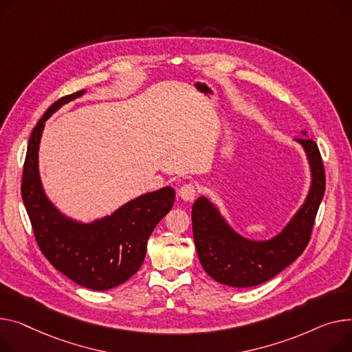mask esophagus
<instances>
[{
	"label": "esophagus",
	"mask_w": 352,
	"mask_h": 352,
	"mask_svg": "<svg viewBox=\"0 0 352 352\" xmlns=\"http://www.w3.org/2000/svg\"><path fill=\"white\" fill-rule=\"evenodd\" d=\"M197 192H198V188H197V185L194 182L184 184L181 188H179V191H178L179 197L184 201H186V202H192L195 199V197H197Z\"/></svg>",
	"instance_id": "esophagus-1"
}]
</instances>
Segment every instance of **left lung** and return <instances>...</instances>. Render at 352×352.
<instances>
[{"label": "left lung", "instance_id": "obj_1", "mask_svg": "<svg viewBox=\"0 0 352 352\" xmlns=\"http://www.w3.org/2000/svg\"><path fill=\"white\" fill-rule=\"evenodd\" d=\"M296 140L309 155L313 185L306 204L272 241L250 242L241 238L206 198L195 201L192 232L197 253L204 270L217 282L232 287L262 285L293 263L307 248L325 191V170L317 143L310 138Z\"/></svg>", "mask_w": 352, "mask_h": 352}]
</instances>
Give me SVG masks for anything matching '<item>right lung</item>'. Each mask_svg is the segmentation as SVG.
Wrapping results in <instances>:
<instances>
[{
    "instance_id": "right-lung-1",
    "label": "right lung",
    "mask_w": 352,
    "mask_h": 352,
    "mask_svg": "<svg viewBox=\"0 0 352 352\" xmlns=\"http://www.w3.org/2000/svg\"><path fill=\"white\" fill-rule=\"evenodd\" d=\"M83 95L76 91L56 100L34 127L23 162L21 194L35 241L51 265L75 283L91 290H109L142 267L147 241L174 205L170 186L138 197L111 217L90 225L62 217L46 199L38 173V147L45 120L62 104Z\"/></svg>"
}]
</instances>
